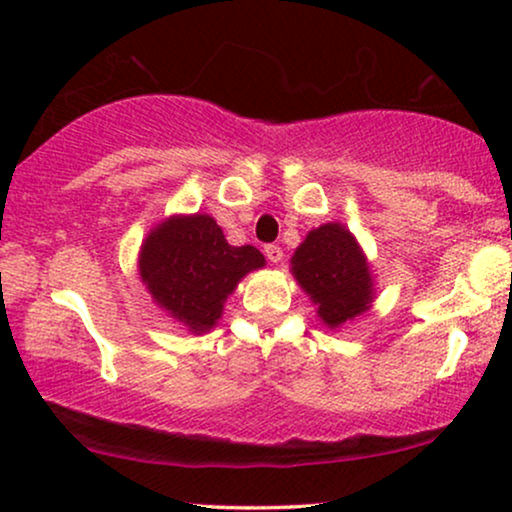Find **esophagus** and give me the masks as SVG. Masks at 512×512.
<instances>
[{"mask_svg": "<svg viewBox=\"0 0 512 512\" xmlns=\"http://www.w3.org/2000/svg\"><path fill=\"white\" fill-rule=\"evenodd\" d=\"M265 256H268V261L270 263H282V258H284V251H282V247H277V244H268V247H265Z\"/></svg>", "mask_w": 512, "mask_h": 512, "instance_id": "34e87169", "label": "esophagus"}]
</instances>
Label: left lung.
<instances>
[{
    "instance_id": "8db88e82",
    "label": "left lung",
    "mask_w": 512,
    "mask_h": 512,
    "mask_svg": "<svg viewBox=\"0 0 512 512\" xmlns=\"http://www.w3.org/2000/svg\"><path fill=\"white\" fill-rule=\"evenodd\" d=\"M291 275L317 305L321 324L331 331L361 317L375 300L373 265L340 221L307 233L291 256Z\"/></svg>"
}]
</instances>
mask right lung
<instances>
[{
	"mask_svg": "<svg viewBox=\"0 0 512 512\" xmlns=\"http://www.w3.org/2000/svg\"><path fill=\"white\" fill-rule=\"evenodd\" d=\"M265 268L251 244L233 247L214 216L172 214L139 247V279L153 303L195 335L219 324L223 305L249 272Z\"/></svg>",
	"mask_w": 512,
	"mask_h": 512,
	"instance_id": "obj_1",
	"label": "right lung"
}]
</instances>
